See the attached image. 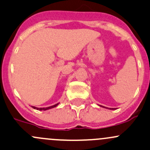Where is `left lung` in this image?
I'll list each match as a JSON object with an SVG mask.
<instances>
[{
  "label": "left lung",
  "mask_w": 150,
  "mask_h": 150,
  "mask_svg": "<svg viewBox=\"0 0 150 150\" xmlns=\"http://www.w3.org/2000/svg\"><path fill=\"white\" fill-rule=\"evenodd\" d=\"M100 106H101V107H103V108H108V109H111V110H115L116 109V108H105V107H104V106H102V105H100Z\"/></svg>",
  "instance_id": "obj_1"
}]
</instances>
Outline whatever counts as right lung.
<instances>
[{"mask_svg":"<svg viewBox=\"0 0 150 150\" xmlns=\"http://www.w3.org/2000/svg\"><path fill=\"white\" fill-rule=\"evenodd\" d=\"M58 104H59V103H57V104H55V105H51V106L46 107V108H37V107H35V106H32V105H31V107H32L33 108H34V109L39 110V111H47V110L51 109V108H54V107H56L57 105H58Z\"/></svg>","mask_w":150,"mask_h":150,"instance_id":"obj_1","label":"right lung"}]
</instances>
